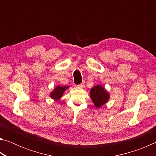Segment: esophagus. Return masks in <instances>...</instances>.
I'll return each mask as SVG.
<instances>
[{"label": "esophagus", "instance_id": "34e87169", "mask_svg": "<svg viewBox=\"0 0 156 156\" xmlns=\"http://www.w3.org/2000/svg\"><path fill=\"white\" fill-rule=\"evenodd\" d=\"M77 87H79V88H83V87H84V84L83 83H81L80 84H78Z\"/></svg>", "mask_w": 156, "mask_h": 156}]
</instances>
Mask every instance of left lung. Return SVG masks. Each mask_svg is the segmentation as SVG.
Instances as JSON below:
<instances>
[{"instance_id":"1","label":"left lung","mask_w":156,"mask_h":156,"mask_svg":"<svg viewBox=\"0 0 156 156\" xmlns=\"http://www.w3.org/2000/svg\"><path fill=\"white\" fill-rule=\"evenodd\" d=\"M90 96L95 106L100 108L109 98V94L101 85H96L90 91Z\"/></svg>"}]
</instances>
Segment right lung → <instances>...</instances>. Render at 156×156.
Segmentation results:
<instances>
[{"label":"right lung","mask_w":156,"mask_h":156,"mask_svg":"<svg viewBox=\"0 0 156 156\" xmlns=\"http://www.w3.org/2000/svg\"><path fill=\"white\" fill-rule=\"evenodd\" d=\"M69 87H62V86H57L54 91H53L51 94H50V97L52 99L55 100H58L60 98L62 97L64 91L67 89Z\"/></svg>","instance_id":"add662e5"}]
</instances>
